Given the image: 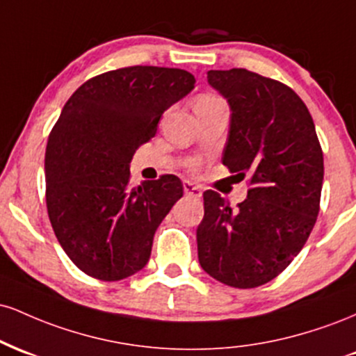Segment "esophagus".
Here are the masks:
<instances>
[{
    "label": "esophagus",
    "mask_w": 356,
    "mask_h": 356,
    "mask_svg": "<svg viewBox=\"0 0 356 356\" xmlns=\"http://www.w3.org/2000/svg\"><path fill=\"white\" fill-rule=\"evenodd\" d=\"M184 192H186L187 195H192V197H201L202 195L201 187L194 186V184L191 182H184Z\"/></svg>",
    "instance_id": "1"
}]
</instances>
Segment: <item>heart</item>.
<instances>
[{"label":"heart","instance_id":"1","mask_svg":"<svg viewBox=\"0 0 356 356\" xmlns=\"http://www.w3.org/2000/svg\"><path fill=\"white\" fill-rule=\"evenodd\" d=\"M218 100H220V99H218V97L216 95H201L199 97L197 100H195V105H202V104H211V102H218Z\"/></svg>","mask_w":356,"mask_h":356}]
</instances>
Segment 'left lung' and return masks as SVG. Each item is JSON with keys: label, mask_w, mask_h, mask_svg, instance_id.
<instances>
[{"label": "left lung", "mask_w": 356, "mask_h": 356, "mask_svg": "<svg viewBox=\"0 0 356 356\" xmlns=\"http://www.w3.org/2000/svg\"><path fill=\"white\" fill-rule=\"evenodd\" d=\"M207 81L231 108L222 164L251 189L238 207L204 192L199 263L220 283L256 288L284 271L316 222L323 152L303 100L281 81L244 68L211 70Z\"/></svg>", "instance_id": "left-lung-1"}]
</instances>
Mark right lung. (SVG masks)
<instances>
[{"mask_svg":"<svg viewBox=\"0 0 356 356\" xmlns=\"http://www.w3.org/2000/svg\"><path fill=\"white\" fill-rule=\"evenodd\" d=\"M194 83L181 68H118L85 81L61 110L44 154L47 207L60 246L88 276L124 280L149 261L184 187L175 175L130 187V162Z\"/></svg>","mask_w":356,"mask_h":356,"instance_id":"right-lung-1","label":"right lung"}]
</instances>
